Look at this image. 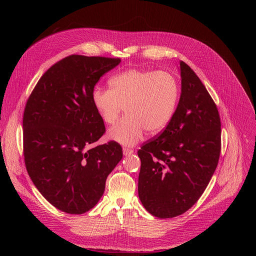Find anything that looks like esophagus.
<instances>
[{"instance_id":"esophagus-1","label":"esophagus","mask_w":256,"mask_h":256,"mask_svg":"<svg viewBox=\"0 0 256 256\" xmlns=\"http://www.w3.org/2000/svg\"><path fill=\"white\" fill-rule=\"evenodd\" d=\"M122 152H124V156H130V155H132V154L134 153V150H132V149H130V148H124V149H122Z\"/></svg>"}]
</instances>
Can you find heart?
<instances>
[{"instance_id": "1", "label": "heart", "mask_w": 256, "mask_h": 256, "mask_svg": "<svg viewBox=\"0 0 256 256\" xmlns=\"http://www.w3.org/2000/svg\"><path fill=\"white\" fill-rule=\"evenodd\" d=\"M108 88L96 87L92 102L101 120L114 124L122 112L126 114L108 132L109 138L126 146L136 144L144 130L158 134L170 122L176 108L179 86L165 70H126L112 77Z\"/></svg>"}]
</instances>
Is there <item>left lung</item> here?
<instances>
[{"label": "left lung", "instance_id": "1", "mask_svg": "<svg viewBox=\"0 0 256 256\" xmlns=\"http://www.w3.org/2000/svg\"><path fill=\"white\" fill-rule=\"evenodd\" d=\"M181 94L165 130L138 151V198L160 218H174L202 196L221 153L218 108L196 72L180 62Z\"/></svg>", "mask_w": 256, "mask_h": 256}]
</instances>
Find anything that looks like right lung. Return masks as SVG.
<instances>
[{
  "label": "right lung",
  "mask_w": 256,
  "mask_h": 256,
  "mask_svg": "<svg viewBox=\"0 0 256 256\" xmlns=\"http://www.w3.org/2000/svg\"><path fill=\"white\" fill-rule=\"evenodd\" d=\"M120 58L72 54L50 66L29 96L23 151L35 188L56 208L81 214L98 202L122 158L116 142L91 146L105 132L92 92Z\"/></svg>",
  "instance_id": "obj_1"
}]
</instances>
